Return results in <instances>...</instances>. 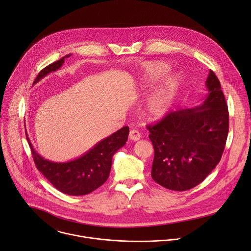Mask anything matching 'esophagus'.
I'll return each instance as SVG.
<instances>
[{
    "label": "esophagus",
    "mask_w": 251,
    "mask_h": 251,
    "mask_svg": "<svg viewBox=\"0 0 251 251\" xmlns=\"http://www.w3.org/2000/svg\"><path fill=\"white\" fill-rule=\"evenodd\" d=\"M141 137H142V134H141V132L138 131V130H136V129H131V130L129 131V140H131V141H133V142H136V141L140 140Z\"/></svg>",
    "instance_id": "esophagus-1"
}]
</instances>
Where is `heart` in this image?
<instances>
[{"label":"heart","instance_id":"obj_1","mask_svg":"<svg viewBox=\"0 0 251 251\" xmlns=\"http://www.w3.org/2000/svg\"><path fill=\"white\" fill-rule=\"evenodd\" d=\"M170 68L168 65L161 62H151L145 66L144 75V88H151L169 73ZM179 86L177 76H171L166 78L162 85L154 91L149 99L145 113L148 119L156 121L163 118L169 113Z\"/></svg>","mask_w":251,"mask_h":251}]
</instances>
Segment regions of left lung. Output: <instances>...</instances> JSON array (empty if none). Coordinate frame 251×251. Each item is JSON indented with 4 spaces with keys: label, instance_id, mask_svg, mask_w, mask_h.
<instances>
[{
    "label": "left lung",
    "instance_id": "obj_1",
    "mask_svg": "<svg viewBox=\"0 0 251 251\" xmlns=\"http://www.w3.org/2000/svg\"><path fill=\"white\" fill-rule=\"evenodd\" d=\"M205 86L208 94L201 104L171 111L147 126L154 150L151 177L168 189L197 186L224 153L229 128L227 103L212 71Z\"/></svg>",
    "mask_w": 251,
    "mask_h": 251
}]
</instances>
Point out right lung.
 <instances>
[{
    "mask_svg": "<svg viewBox=\"0 0 251 251\" xmlns=\"http://www.w3.org/2000/svg\"><path fill=\"white\" fill-rule=\"evenodd\" d=\"M70 55L67 54L42 70L34 85L50 73L59 70ZM128 133V126H124L99 142L81 156L67 162H54L45 159L35 151L25 132L37 169L58 190L75 197L91 193L105 182L109 176L113 156L126 145Z\"/></svg>",
    "mask_w": 251,
    "mask_h": 251,
    "instance_id": "obj_1",
    "label": "right lung"
}]
</instances>
